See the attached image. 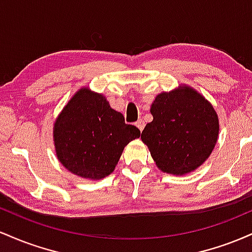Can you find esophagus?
<instances>
[{
  "instance_id": "1",
  "label": "esophagus",
  "mask_w": 252,
  "mask_h": 252,
  "mask_svg": "<svg viewBox=\"0 0 252 252\" xmlns=\"http://www.w3.org/2000/svg\"><path fill=\"white\" fill-rule=\"evenodd\" d=\"M144 126H146V123H144L143 120H138L137 122H136V126L140 129V131H142V130L144 129Z\"/></svg>"
}]
</instances>
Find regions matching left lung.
Returning a JSON list of instances; mask_svg holds the SVG:
<instances>
[{"mask_svg":"<svg viewBox=\"0 0 252 252\" xmlns=\"http://www.w3.org/2000/svg\"><path fill=\"white\" fill-rule=\"evenodd\" d=\"M153 121L141 134L156 166L184 175L201 166L211 155L219 134L212 104L189 86L158 94L150 108Z\"/></svg>","mask_w":252,"mask_h":252,"instance_id":"1","label":"left lung"}]
</instances>
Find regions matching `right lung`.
Segmentation results:
<instances>
[{"label": "right lung", "instance_id": "obj_1", "mask_svg": "<svg viewBox=\"0 0 252 252\" xmlns=\"http://www.w3.org/2000/svg\"><path fill=\"white\" fill-rule=\"evenodd\" d=\"M140 135L103 94L88 88L71 98L53 128L58 160L71 173L90 180L111 174L124 147Z\"/></svg>", "mask_w": 252, "mask_h": 252}]
</instances>
